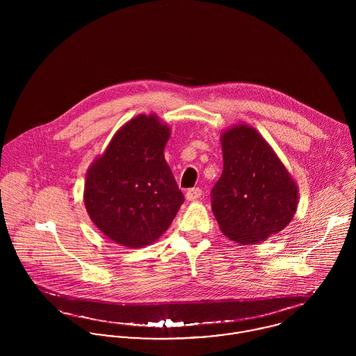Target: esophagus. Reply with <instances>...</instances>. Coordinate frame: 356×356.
<instances>
[{
    "mask_svg": "<svg viewBox=\"0 0 356 356\" xmlns=\"http://www.w3.org/2000/svg\"><path fill=\"white\" fill-rule=\"evenodd\" d=\"M202 189L200 188H192V189H189L188 192H186V199L189 200V202H195V200H197V199H200L202 197Z\"/></svg>",
    "mask_w": 356,
    "mask_h": 356,
    "instance_id": "1",
    "label": "esophagus"
}]
</instances>
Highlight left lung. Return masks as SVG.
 <instances>
[{
    "label": "left lung",
    "mask_w": 356,
    "mask_h": 356,
    "mask_svg": "<svg viewBox=\"0 0 356 356\" xmlns=\"http://www.w3.org/2000/svg\"><path fill=\"white\" fill-rule=\"evenodd\" d=\"M222 152L211 207L223 234L248 245L281 232L295 215L298 186L277 154L248 126L223 133Z\"/></svg>",
    "instance_id": "left-lung-1"
}]
</instances>
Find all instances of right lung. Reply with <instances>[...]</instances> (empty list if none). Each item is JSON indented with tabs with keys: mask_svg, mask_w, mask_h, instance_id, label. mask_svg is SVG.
Here are the masks:
<instances>
[{
	"mask_svg": "<svg viewBox=\"0 0 356 356\" xmlns=\"http://www.w3.org/2000/svg\"><path fill=\"white\" fill-rule=\"evenodd\" d=\"M170 129L151 115L124 124L90 167L85 205L115 243L141 248L157 240L185 202L164 159Z\"/></svg>",
	"mask_w": 356,
	"mask_h": 356,
	"instance_id": "1",
	"label": "right lung"
}]
</instances>
